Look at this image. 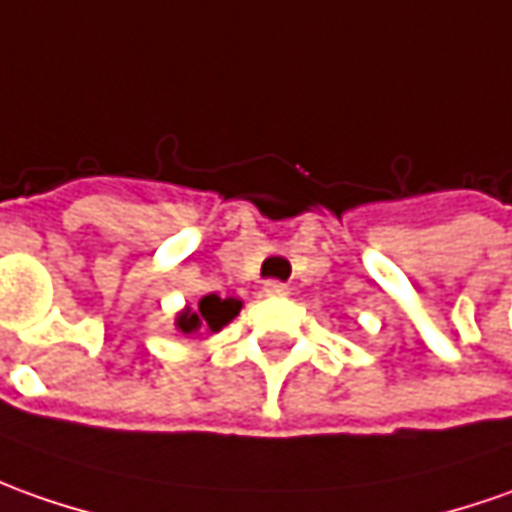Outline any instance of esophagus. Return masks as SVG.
Listing matches in <instances>:
<instances>
[{"label":"esophagus","mask_w":512,"mask_h":512,"mask_svg":"<svg viewBox=\"0 0 512 512\" xmlns=\"http://www.w3.org/2000/svg\"><path fill=\"white\" fill-rule=\"evenodd\" d=\"M264 293L273 298H284V296H290V287H287V284H281V281H264Z\"/></svg>","instance_id":"34e87169"}]
</instances>
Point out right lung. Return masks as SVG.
I'll list each match as a JSON object with an SVG mask.
<instances>
[{
  "label": "right lung",
  "instance_id": "add662e5",
  "mask_svg": "<svg viewBox=\"0 0 512 512\" xmlns=\"http://www.w3.org/2000/svg\"><path fill=\"white\" fill-rule=\"evenodd\" d=\"M239 310H242L239 298H219L216 293H208L194 307L185 304L183 310L174 315V327L183 335H214L222 327H228Z\"/></svg>",
  "mask_w": 512,
  "mask_h": 512
}]
</instances>
